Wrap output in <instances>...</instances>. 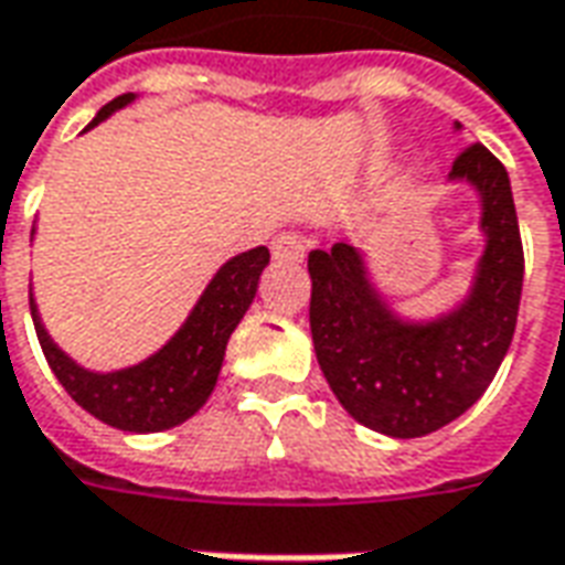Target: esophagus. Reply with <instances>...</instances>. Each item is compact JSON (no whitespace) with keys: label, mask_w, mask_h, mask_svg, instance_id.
I'll use <instances>...</instances> for the list:
<instances>
[{"label":"esophagus","mask_w":565,"mask_h":565,"mask_svg":"<svg viewBox=\"0 0 565 565\" xmlns=\"http://www.w3.org/2000/svg\"><path fill=\"white\" fill-rule=\"evenodd\" d=\"M271 257L287 263H302L306 257V238L299 233H281L271 242Z\"/></svg>","instance_id":"esophagus-1"}]
</instances>
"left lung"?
<instances>
[{
    "mask_svg": "<svg viewBox=\"0 0 565 565\" xmlns=\"http://www.w3.org/2000/svg\"><path fill=\"white\" fill-rule=\"evenodd\" d=\"M450 181L478 190L487 245L472 290L448 315L426 323L396 318L369 281L363 254L344 242L308 254V320L320 372L348 415L393 438L436 433L472 408L518 323L523 245L509 172L472 141L454 160Z\"/></svg>",
    "mask_w": 565,
    "mask_h": 565,
    "instance_id": "8db88e82",
    "label": "left lung"
}]
</instances>
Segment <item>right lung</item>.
Returning <instances> with one entry per match:
<instances>
[{
    "label": "right lung",
    "instance_id": "obj_1",
    "mask_svg": "<svg viewBox=\"0 0 565 565\" xmlns=\"http://www.w3.org/2000/svg\"><path fill=\"white\" fill-rule=\"evenodd\" d=\"M132 99H136L132 93H124L103 105V111L93 117L90 127L103 124L105 117L115 115L117 108H124ZM266 266H269V247H254V250H245L230 263H223L205 287V294L199 296L184 327L174 332L157 354L141 360L139 366L117 369V372H105V375L78 366L47 335L30 287L35 335L47 356V366L54 369L56 381L66 387L68 396L84 412H90L93 417H99L103 424L115 426V429H127V433L172 429V426L184 424L186 417L196 415L214 391L223 354H226V342L254 302L259 275Z\"/></svg>",
    "mask_w": 565,
    "mask_h": 565
}]
</instances>
